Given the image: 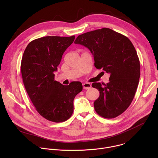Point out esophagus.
Wrapping results in <instances>:
<instances>
[{"label":"esophagus","instance_id":"1","mask_svg":"<svg viewBox=\"0 0 158 158\" xmlns=\"http://www.w3.org/2000/svg\"><path fill=\"white\" fill-rule=\"evenodd\" d=\"M82 85H83V88L84 89H89L91 87V84L90 83H88V82H85V83H83L82 84Z\"/></svg>","mask_w":158,"mask_h":158}]
</instances>
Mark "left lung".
<instances>
[{
	"instance_id": "8db88e82",
	"label": "left lung",
	"mask_w": 158,
	"mask_h": 158,
	"mask_svg": "<svg viewBox=\"0 0 158 158\" xmlns=\"http://www.w3.org/2000/svg\"><path fill=\"white\" fill-rule=\"evenodd\" d=\"M93 54L94 66L110 74L109 82H94L99 97L94 102L97 113L107 119L124 112L132 102L139 84L140 62L133 44L125 35L109 28L79 35L74 41Z\"/></svg>"
}]
</instances>
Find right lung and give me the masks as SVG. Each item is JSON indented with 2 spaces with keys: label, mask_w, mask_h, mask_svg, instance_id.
<instances>
[{
  "label": "right lung",
  "mask_w": 158,
  "mask_h": 158,
  "mask_svg": "<svg viewBox=\"0 0 158 158\" xmlns=\"http://www.w3.org/2000/svg\"><path fill=\"white\" fill-rule=\"evenodd\" d=\"M75 36H46L31 41L21 60L22 80L39 114L50 121L60 123L71 118L74 99L82 84L73 81L64 85L54 80L62 56Z\"/></svg>",
  "instance_id": "obj_1"
}]
</instances>
